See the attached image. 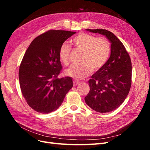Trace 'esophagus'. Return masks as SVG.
Wrapping results in <instances>:
<instances>
[{
    "label": "esophagus",
    "instance_id": "esophagus-1",
    "mask_svg": "<svg viewBox=\"0 0 150 150\" xmlns=\"http://www.w3.org/2000/svg\"><path fill=\"white\" fill-rule=\"evenodd\" d=\"M80 84V82L79 81H73V86H76L77 85H78Z\"/></svg>",
    "mask_w": 150,
    "mask_h": 150
}]
</instances>
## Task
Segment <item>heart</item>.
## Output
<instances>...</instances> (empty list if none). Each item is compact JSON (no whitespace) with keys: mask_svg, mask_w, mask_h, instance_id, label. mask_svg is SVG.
<instances>
[{"mask_svg":"<svg viewBox=\"0 0 150 150\" xmlns=\"http://www.w3.org/2000/svg\"><path fill=\"white\" fill-rule=\"evenodd\" d=\"M71 42L83 52L81 59L82 63L72 65L65 71L66 75L74 79H83L91 73L93 69H101L110 57L111 43L105 38H98L96 35L81 33L71 39ZM71 51V48L67 44H62L60 47L59 58L64 65L69 64Z\"/></svg>","mask_w":150,"mask_h":150,"instance_id":"1","label":"heart"}]
</instances>
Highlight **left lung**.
Wrapping results in <instances>:
<instances>
[{"instance_id": "1", "label": "left lung", "mask_w": 150, "mask_h": 150, "mask_svg": "<svg viewBox=\"0 0 150 150\" xmlns=\"http://www.w3.org/2000/svg\"><path fill=\"white\" fill-rule=\"evenodd\" d=\"M106 35L111 43V56L103 68L88 81L90 91L85 102L93 110L106 113L124 102L131 85L132 66L128 52L116 36L106 29H86Z\"/></svg>"}]
</instances>
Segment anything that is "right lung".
<instances>
[{
    "mask_svg": "<svg viewBox=\"0 0 150 150\" xmlns=\"http://www.w3.org/2000/svg\"><path fill=\"white\" fill-rule=\"evenodd\" d=\"M75 32L49 30L35 38L22 58L19 71L21 92L35 111L47 114L62 103L73 83L70 77L58 78L62 70L59 51Z\"/></svg>",
    "mask_w": 150,
    "mask_h": 150,
    "instance_id": "1",
    "label": "right lung"
}]
</instances>
